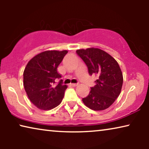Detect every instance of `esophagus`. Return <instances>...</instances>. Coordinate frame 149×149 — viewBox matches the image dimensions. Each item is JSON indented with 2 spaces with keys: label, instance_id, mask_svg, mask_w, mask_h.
Here are the masks:
<instances>
[{
  "label": "esophagus",
  "instance_id": "obj_1",
  "mask_svg": "<svg viewBox=\"0 0 149 149\" xmlns=\"http://www.w3.org/2000/svg\"><path fill=\"white\" fill-rule=\"evenodd\" d=\"M79 85V83H70V86L72 87H76Z\"/></svg>",
  "mask_w": 149,
  "mask_h": 149
}]
</instances>
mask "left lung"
Listing matches in <instances>:
<instances>
[{"mask_svg":"<svg viewBox=\"0 0 149 149\" xmlns=\"http://www.w3.org/2000/svg\"><path fill=\"white\" fill-rule=\"evenodd\" d=\"M77 54L84 61L90 75L98 79L86 97L84 104L93 111H103L113 104L121 93L123 74L117 61L104 51L98 48L77 50Z\"/></svg>","mask_w":149,"mask_h":149,"instance_id":"8db88e82","label":"left lung"}]
</instances>
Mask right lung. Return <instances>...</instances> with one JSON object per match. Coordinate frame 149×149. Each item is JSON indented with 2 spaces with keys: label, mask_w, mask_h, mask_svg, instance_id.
<instances>
[{
  "label": "right lung",
  "mask_w": 149,
  "mask_h": 149,
  "mask_svg": "<svg viewBox=\"0 0 149 149\" xmlns=\"http://www.w3.org/2000/svg\"><path fill=\"white\" fill-rule=\"evenodd\" d=\"M68 51H45L32 58L24 71V86L28 98L38 109L48 111L62 102L67 85L57 68Z\"/></svg>",
  "instance_id": "1"
}]
</instances>
